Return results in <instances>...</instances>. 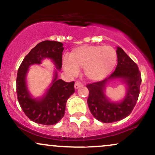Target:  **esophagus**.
Masks as SVG:
<instances>
[{
    "label": "esophagus",
    "instance_id": "34e87169",
    "mask_svg": "<svg viewBox=\"0 0 155 155\" xmlns=\"http://www.w3.org/2000/svg\"><path fill=\"white\" fill-rule=\"evenodd\" d=\"M82 86L83 84L81 82H79V81H76L75 84H74V89H75V90H77V89H79V87H81Z\"/></svg>",
    "mask_w": 155,
    "mask_h": 155
}]
</instances>
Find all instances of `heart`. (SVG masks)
<instances>
[{"label": "heart", "instance_id": "obj_1", "mask_svg": "<svg viewBox=\"0 0 155 155\" xmlns=\"http://www.w3.org/2000/svg\"><path fill=\"white\" fill-rule=\"evenodd\" d=\"M117 54L114 48L101 45H83L70 53L69 59L63 60L64 70L76 76L84 69V75L92 81L106 79L114 68Z\"/></svg>", "mask_w": 155, "mask_h": 155}]
</instances>
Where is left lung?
<instances>
[{"mask_svg":"<svg viewBox=\"0 0 155 155\" xmlns=\"http://www.w3.org/2000/svg\"><path fill=\"white\" fill-rule=\"evenodd\" d=\"M116 70L103 81L87 85L89 90L87 104L96 120L104 123L117 122L127 117L136 106L140 93L141 77L138 68L122 48L117 47ZM114 80H120L126 84V93L124 99L112 101L105 95L107 85Z\"/></svg>","mask_w":155,"mask_h":155,"instance_id":"1","label":"left lung"}]
</instances>
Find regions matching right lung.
<instances>
[{"label":"right lung","mask_w":155,"mask_h":155,"mask_svg":"<svg viewBox=\"0 0 155 155\" xmlns=\"http://www.w3.org/2000/svg\"><path fill=\"white\" fill-rule=\"evenodd\" d=\"M63 49L61 42H40L26 55L18 69L17 92L19 104L26 116L36 123L45 125L58 123L65 114L68 99L75 92L74 81L68 83L58 79ZM45 59H51L55 66L53 79L41 97L33 98L28 90L26 74L32 64H40Z\"/></svg>","instance_id":"1"}]
</instances>
